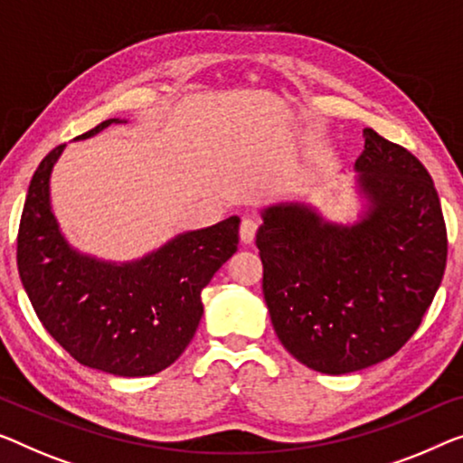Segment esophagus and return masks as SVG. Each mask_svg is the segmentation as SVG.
I'll return each instance as SVG.
<instances>
[{
	"label": "esophagus",
	"mask_w": 463,
	"mask_h": 463,
	"mask_svg": "<svg viewBox=\"0 0 463 463\" xmlns=\"http://www.w3.org/2000/svg\"><path fill=\"white\" fill-rule=\"evenodd\" d=\"M255 231H258V220L243 218V222H241V231H239L241 241H243V243H253Z\"/></svg>",
	"instance_id": "34e87169"
}]
</instances>
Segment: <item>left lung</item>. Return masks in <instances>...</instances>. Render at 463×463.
<instances>
[{"label": "left lung", "instance_id": "1", "mask_svg": "<svg viewBox=\"0 0 463 463\" xmlns=\"http://www.w3.org/2000/svg\"><path fill=\"white\" fill-rule=\"evenodd\" d=\"M354 224L303 203L261 210L255 245L264 299L280 343L322 374H349L395 355L440 287L447 229L434 183L416 156L364 128Z\"/></svg>", "mask_w": 463, "mask_h": 463}]
</instances>
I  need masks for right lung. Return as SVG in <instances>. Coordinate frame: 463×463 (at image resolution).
<instances>
[{
    "instance_id": "right-lung-1",
    "label": "right lung",
    "mask_w": 463,
    "mask_h": 463,
    "mask_svg": "<svg viewBox=\"0 0 463 463\" xmlns=\"http://www.w3.org/2000/svg\"><path fill=\"white\" fill-rule=\"evenodd\" d=\"M109 118L77 139H89ZM66 145L34 170L18 229V272L41 324L74 360L114 376H151L175 364L203 316L202 291L239 245V216L176 234L133 261H106L68 243L50 178Z\"/></svg>"
}]
</instances>
